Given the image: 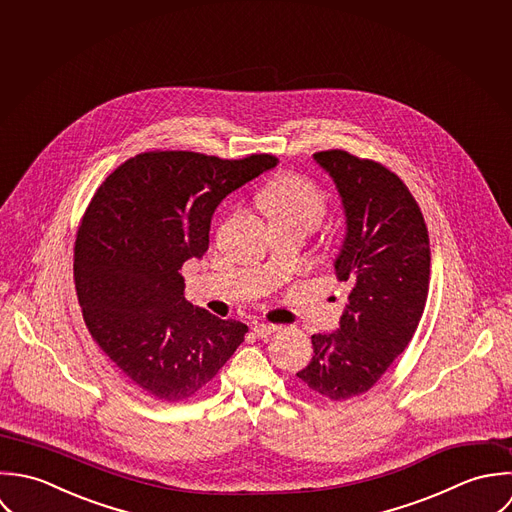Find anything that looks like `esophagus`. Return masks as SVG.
Masks as SVG:
<instances>
[{
    "mask_svg": "<svg viewBox=\"0 0 512 512\" xmlns=\"http://www.w3.org/2000/svg\"><path fill=\"white\" fill-rule=\"evenodd\" d=\"M275 330H277L275 324H265V322H255V324H253V332H255L259 338H269Z\"/></svg>",
    "mask_w": 512,
    "mask_h": 512,
    "instance_id": "1",
    "label": "esophagus"
}]
</instances>
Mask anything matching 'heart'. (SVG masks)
Returning <instances> with one entry per match:
<instances>
[{
  "label": "heart",
  "mask_w": 512,
  "mask_h": 512,
  "mask_svg": "<svg viewBox=\"0 0 512 512\" xmlns=\"http://www.w3.org/2000/svg\"><path fill=\"white\" fill-rule=\"evenodd\" d=\"M259 202L267 211L271 223H299L310 231L316 229L326 211V194L305 176L283 172L269 180L259 194Z\"/></svg>",
  "instance_id": "obj_1"
}]
</instances>
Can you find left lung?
Here are the masks:
<instances>
[{
	"label": "left lung",
	"instance_id": "obj_1",
	"mask_svg": "<svg viewBox=\"0 0 512 512\" xmlns=\"http://www.w3.org/2000/svg\"><path fill=\"white\" fill-rule=\"evenodd\" d=\"M314 160L332 176L346 237L334 269L348 301L334 334H314L312 360L297 376L328 402L366 394L408 348L429 293V235L408 186L380 162L346 150Z\"/></svg>",
	"mask_w": 512,
	"mask_h": 512
}]
</instances>
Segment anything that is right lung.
<instances>
[{
    "instance_id": "1",
    "label": "right lung",
    "mask_w": 512,
    "mask_h": 512,
    "mask_svg": "<svg viewBox=\"0 0 512 512\" xmlns=\"http://www.w3.org/2000/svg\"><path fill=\"white\" fill-rule=\"evenodd\" d=\"M277 162L271 154L225 160L152 150L95 192L75 239L79 305L93 340L146 396L194 398L245 340L247 324L184 299L180 269L207 251L219 202Z\"/></svg>"
}]
</instances>
